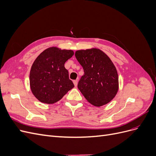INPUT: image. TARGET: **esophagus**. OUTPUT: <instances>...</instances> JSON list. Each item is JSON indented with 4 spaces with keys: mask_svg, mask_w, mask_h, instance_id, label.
Segmentation results:
<instances>
[{
    "mask_svg": "<svg viewBox=\"0 0 156 156\" xmlns=\"http://www.w3.org/2000/svg\"><path fill=\"white\" fill-rule=\"evenodd\" d=\"M77 83H78V79L74 80V81H73V84H74L75 87H77Z\"/></svg>",
    "mask_w": 156,
    "mask_h": 156,
    "instance_id": "1",
    "label": "esophagus"
}]
</instances>
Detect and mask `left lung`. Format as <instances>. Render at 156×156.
I'll use <instances>...</instances> for the list:
<instances>
[{"mask_svg":"<svg viewBox=\"0 0 156 156\" xmlns=\"http://www.w3.org/2000/svg\"><path fill=\"white\" fill-rule=\"evenodd\" d=\"M75 55L84 73L79 81V90L92 105L107 104L119 90V75L114 64L97 48L78 50Z\"/></svg>","mask_w":156,"mask_h":156,"instance_id":"8db88e82","label":"left lung"}]
</instances>
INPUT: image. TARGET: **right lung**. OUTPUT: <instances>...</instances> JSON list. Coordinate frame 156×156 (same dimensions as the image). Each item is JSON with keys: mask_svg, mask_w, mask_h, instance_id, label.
I'll return each instance as SVG.
<instances>
[{"mask_svg": "<svg viewBox=\"0 0 156 156\" xmlns=\"http://www.w3.org/2000/svg\"><path fill=\"white\" fill-rule=\"evenodd\" d=\"M73 55L72 50L51 47L36 58L30 72V87L40 101L53 104L74 87L64 67L65 62Z\"/></svg>", "mask_w": 156, "mask_h": 156, "instance_id": "obj_1", "label": "right lung"}]
</instances>
